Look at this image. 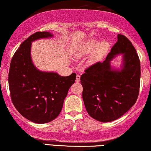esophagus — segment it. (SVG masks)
I'll return each instance as SVG.
<instances>
[{
	"mask_svg": "<svg viewBox=\"0 0 151 151\" xmlns=\"http://www.w3.org/2000/svg\"><path fill=\"white\" fill-rule=\"evenodd\" d=\"M80 75L79 74H77V77H76V82H77V83H79V82L80 81Z\"/></svg>",
	"mask_w": 151,
	"mask_h": 151,
	"instance_id": "esophagus-1",
	"label": "esophagus"
}]
</instances>
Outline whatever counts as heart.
I'll return each mask as SVG.
<instances>
[{"label": "heart", "instance_id": "obj_1", "mask_svg": "<svg viewBox=\"0 0 151 151\" xmlns=\"http://www.w3.org/2000/svg\"><path fill=\"white\" fill-rule=\"evenodd\" d=\"M96 45L97 41L94 39L88 41L81 49L80 55L83 56V55L88 54V53L91 52L95 48ZM109 47V43L106 41H102L99 43L97 45L96 47H95L94 51L93 52V54L91 55V58L89 59L90 63H94L100 60L104 56V53L107 51Z\"/></svg>", "mask_w": 151, "mask_h": 151}]
</instances>
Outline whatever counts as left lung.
Instances as JSON below:
<instances>
[{
    "mask_svg": "<svg viewBox=\"0 0 151 151\" xmlns=\"http://www.w3.org/2000/svg\"><path fill=\"white\" fill-rule=\"evenodd\" d=\"M124 54V68L110 69L116 55ZM140 60L136 49L125 35L118 34L104 62H97L81 76L82 98L88 114L100 122L115 121L135 104L139 93Z\"/></svg>",
    "mask_w": 151,
    "mask_h": 151,
    "instance_id": "left-lung-1",
    "label": "left lung"
}]
</instances>
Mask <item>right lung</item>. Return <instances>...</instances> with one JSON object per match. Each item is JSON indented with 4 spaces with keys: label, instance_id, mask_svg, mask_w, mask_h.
I'll return each instance as SVG.
<instances>
[{
    "label": "right lung",
    "instance_id": "right-lung-1",
    "mask_svg": "<svg viewBox=\"0 0 151 151\" xmlns=\"http://www.w3.org/2000/svg\"><path fill=\"white\" fill-rule=\"evenodd\" d=\"M51 36L46 31L30 35L14 53L9 66V88L13 104L24 118L39 124L58 117L77 77L75 73L61 77L53 72H43L33 65L30 58L31 42Z\"/></svg>",
    "mask_w": 151,
    "mask_h": 151
}]
</instances>
